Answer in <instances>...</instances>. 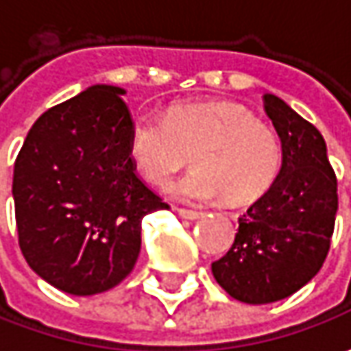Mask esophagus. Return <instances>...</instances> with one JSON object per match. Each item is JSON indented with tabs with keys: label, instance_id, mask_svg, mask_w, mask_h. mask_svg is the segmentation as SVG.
<instances>
[{
	"label": "esophagus",
	"instance_id": "obj_1",
	"mask_svg": "<svg viewBox=\"0 0 351 351\" xmlns=\"http://www.w3.org/2000/svg\"><path fill=\"white\" fill-rule=\"evenodd\" d=\"M180 217L182 219H187V221H197V219H201V213H197V210H187V209H180Z\"/></svg>",
	"mask_w": 351,
	"mask_h": 351
}]
</instances>
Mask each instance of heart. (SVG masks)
Masks as SVG:
<instances>
[{"instance_id":"1","label":"heart","mask_w":351,"mask_h":351,"mask_svg":"<svg viewBox=\"0 0 351 351\" xmlns=\"http://www.w3.org/2000/svg\"><path fill=\"white\" fill-rule=\"evenodd\" d=\"M191 154L197 168L169 191L193 205L221 199L234 207L250 205L269 191L283 164L279 136L238 105L180 103L164 115L132 117L128 156L150 183L168 185Z\"/></svg>"}]
</instances>
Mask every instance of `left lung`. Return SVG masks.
<instances>
[{"label":"left lung","instance_id":"8db88e82","mask_svg":"<svg viewBox=\"0 0 351 351\" xmlns=\"http://www.w3.org/2000/svg\"><path fill=\"white\" fill-rule=\"evenodd\" d=\"M263 109L281 138V171L238 219L232 248L210 265L217 283L248 304L281 301L317 276L338 210V182L318 128L271 93Z\"/></svg>","mask_w":351,"mask_h":351}]
</instances>
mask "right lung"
<instances>
[{
  "label": "right lung",
  "instance_id": "right-lung-1",
  "mask_svg": "<svg viewBox=\"0 0 351 351\" xmlns=\"http://www.w3.org/2000/svg\"><path fill=\"white\" fill-rule=\"evenodd\" d=\"M125 89L91 86L36 119L13 169L19 248L56 289H113L141 254L142 219L169 209L128 156Z\"/></svg>",
  "mask_w": 351,
  "mask_h": 351
}]
</instances>
